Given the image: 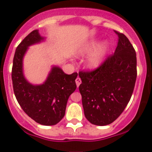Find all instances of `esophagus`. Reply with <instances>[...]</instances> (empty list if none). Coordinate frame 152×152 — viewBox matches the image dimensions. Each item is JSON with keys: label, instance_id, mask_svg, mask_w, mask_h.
I'll return each instance as SVG.
<instances>
[{"label": "esophagus", "instance_id": "34e87169", "mask_svg": "<svg viewBox=\"0 0 152 152\" xmlns=\"http://www.w3.org/2000/svg\"><path fill=\"white\" fill-rule=\"evenodd\" d=\"M75 82H76V84H77V87L78 88L79 85H80V84H81V80H80V78L79 77H77V78H76V80H75Z\"/></svg>", "mask_w": 152, "mask_h": 152}]
</instances>
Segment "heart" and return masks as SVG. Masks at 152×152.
<instances>
[{
  "mask_svg": "<svg viewBox=\"0 0 152 152\" xmlns=\"http://www.w3.org/2000/svg\"><path fill=\"white\" fill-rule=\"evenodd\" d=\"M96 43L94 42L85 44L77 52L78 56H85L91 54L86 61V68L89 71H94L101 65L106 56L108 45L106 42L100 44L97 49Z\"/></svg>",
  "mask_w": 152,
  "mask_h": 152,
  "instance_id": "obj_1",
  "label": "heart"
}]
</instances>
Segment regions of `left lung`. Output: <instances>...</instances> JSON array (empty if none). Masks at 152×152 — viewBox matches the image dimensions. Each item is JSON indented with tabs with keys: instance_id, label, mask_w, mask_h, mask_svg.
I'll return each instance as SVG.
<instances>
[{
	"instance_id": "obj_1",
	"label": "left lung",
	"mask_w": 152,
	"mask_h": 152,
	"mask_svg": "<svg viewBox=\"0 0 152 152\" xmlns=\"http://www.w3.org/2000/svg\"><path fill=\"white\" fill-rule=\"evenodd\" d=\"M118 43L110 56L93 72H80L84 116L96 126L115 121L131 99L136 80V54L124 34L118 33Z\"/></svg>"
}]
</instances>
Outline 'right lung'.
Instances as JSON below:
<instances>
[{"label":"right lung","instance_id":"obj_1","mask_svg":"<svg viewBox=\"0 0 152 152\" xmlns=\"http://www.w3.org/2000/svg\"><path fill=\"white\" fill-rule=\"evenodd\" d=\"M38 29L31 32L17 46L13 57L12 81L14 94L23 110L35 122L53 126L64 117L68 97L76 90L77 73L66 75L53 65L41 84L29 82L23 73V58L29 47L45 41Z\"/></svg>","mask_w":152,"mask_h":152}]
</instances>
